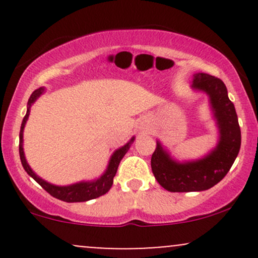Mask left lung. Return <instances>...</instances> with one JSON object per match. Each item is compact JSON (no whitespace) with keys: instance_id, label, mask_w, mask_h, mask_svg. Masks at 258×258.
I'll list each match as a JSON object with an SVG mask.
<instances>
[{"instance_id":"left-lung-1","label":"left lung","mask_w":258,"mask_h":258,"mask_svg":"<svg viewBox=\"0 0 258 258\" xmlns=\"http://www.w3.org/2000/svg\"><path fill=\"white\" fill-rule=\"evenodd\" d=\"M194 90L210 97L214 116L217 121L220 141L203 159L178 162L170 156L161 143L156 142L152 155V171L159 184L172 193L207 190L217 184L230 170L238 156L241 132L234 104L228 98L226 85L221 79L198 73L193 75Z\"/></svg>"}]
</instances>
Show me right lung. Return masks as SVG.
Listing matches in <instances>:
<instances>
[{"label":"right lung","mask_w":258,"mask_h":258,"mask_svg":"<svg viewBox=\"0 0 258 258\" xmlns=\"http://www.w3.org/2000/svg\"><path fill=\"white\" fill-rule=\"evenodd\" d=\"M44 88L41 87L38 90L32 92V94L29 98L28 102V110H26V115L23 119L22 126H20V133H19V155H20V161H22L23 167L26 171V173L29 176L32 177L36 182L40 184L47 193H49L53 198H57V199L65 201V203H82V201H88L92 199H96V198L102 197L105 193H108L109 189L111 188L112 182H114V177L116 174L117 167H119V164L121 159L125 156L127 150L131 147L132 142L135 141V137L131 138V141L128 143H126L125 146L119 148L117 150H115L114 154L111 155L110 160H109V165L106 167L105 172L99 177L98 179L91 180V182H79L75 183V184L70 185H64L59 186L51 184V183L46 182V180L40 178L34 171L31 170V167L29 166V164L26 162L25 155H24V149H23V132H24V127L26 123V120H28L29 114H30V108L31 105L34 104V102L36 100L41 94L43 93Z\"/></svg>","instance_id":"add662e5"}]
</instances>
